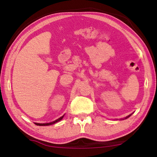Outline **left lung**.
Returning a JSON list of instances; mask_svg holds the SVG:
<instances>
[{
    "label": "left lung",
    "mask_w": 157,
    "mask_h": 157,
    "mask_svg": "<svg viewBox=\"0 0 157 157\" xmlns=\"http://www.w3.org/2000/svg\"><path fill=\"white\" fill-rule=\"evenodd\" d=\"M129 116H130V115H129V116H127V117H126L125 119H126V118H128V117H129Z\"/></svg>",
    "instance_id": "1"
}]
</instances>
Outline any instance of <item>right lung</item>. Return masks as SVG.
Wrapping results in <instances>:
<instances>
[{"instance_id":"add662e5","label":"right lung","mask_w":157,"mask_h":157,"mask_svg":"<svg viewBox=\"0 0 157 157\" xmlns=\"http://www.w3.org/2000/svg\"><path fill=\"white\" fill-rule=\"evenodd\" d=\"M63 118V116H62V117H60L59 118L57 119L56 121H53V122H51V123H35V124H36V125H39V126H47V125H50V124H55V123H56L57 122L60 121Z\"/></svg>"}]
</instances>
